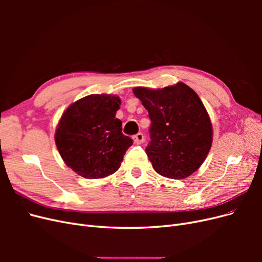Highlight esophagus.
Segmentation results:
<instances>
[{
	"instance_id": "obj_1",
	"label": "esophagus",
	"mask_w": 262,
	"mask_h": 262,
	"mask_svg": "<svg viewBox=\"0 0 262 262\" xmlns=\"http://www.w3.org/2000/svg\"><path fill=\"white\" fill-rule=\"evenodd\" d=\"M144 136L142 133H138V134H136V136L133 137V141H134V143H137V144H142L144 142Z\"/></svg>"
}]
</instances>
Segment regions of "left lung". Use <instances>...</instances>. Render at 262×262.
<instances>
[{
    "mask_svg": "<svg viewBox=\"0 0 262 262\" xmlns=\"http://www.w3.org/2000/svg\"><path fill=\"white\" fill-rule=\"evenodd\" d=\"M150 119L145 152L160 175L184 179L203 164L212 145V124L196 93L184 83L150 90L134 87Z\"/></svg>",
    "mask_w": 262,
    "mask_h": 262,
    "instance_id": "left-lung-1",
    "label": "left lung"
}]
</instances>
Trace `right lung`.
Instances as JSON below:
<instances>
[{"label":"right lung","instance_id":"add662e5","mask_svg":"<svg viewBox=\"0 0 262 262\" xmlns=\"http://www.w3.org/2000/svg\"><path fill=\"white\" fill-rule=\"evenodd\" d=\"M121 100L112 95L94 94L73 102L62 115L55 130L62 160L78 175L98 179L120 167L132 144L122 134V122L116 118Z\"/></svg>","mask_w":262,"mask_h":262}]
</instances>
